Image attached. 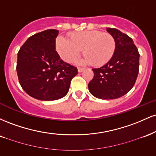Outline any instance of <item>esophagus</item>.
I'll list each match as a JSON object with an SVG mask.
<instances>
[{"label":"esophagus","mask_w":156,"mask_h":156,"mask_svg":"<svg viewBox=\"0 0 156 156\" xmlns=\"http://www.w3.org/2000/svg\"><path fill=\"white\" fill-rule=\"evenodd\" d=\"M83 70H84V68H80V67H78V73H82Z\"/></svg>","instance_id":"esophagus-1"}]
</instances>
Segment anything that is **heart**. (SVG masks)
<instances>
[{"instance_id":"obj_1","label":"heart","mask_w":156,"mask_h":156,"mask_svg":"<svg viewBox=\"0 0 156 156\" xmlns=\"http://www.w3.org/2000/svg\"><path fill=\"white\" fill-rule=\"evenodd\" d=\"M55 48L61 58L68 63L76 59L83 49L85 55L80 63L101 67L112 59L116 50V42L108 33L83 31L70 34L69 39L57 37Z\"/></svg>"}]
</instances>
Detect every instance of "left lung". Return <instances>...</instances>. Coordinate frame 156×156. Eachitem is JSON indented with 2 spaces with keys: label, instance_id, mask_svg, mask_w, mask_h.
Masks as SVG:
<instances>
[{
  "label": "left lung",
  "instance_id": "1",
  "mask_svg": "<svg viewBox=\"0 0 156 156\" xmlns=\"http://www.w3.org/2000/svg\"><path fill=\"white\" fill-rule=\"evenodd\" d=\"M114 37L116 50L103 67L92 69L94 78L88 84L93 96L102 100L117 99L133 88L139 74V53L133 41L116 28H107Z\"/></svg>",
  "mask_w": 156,
  "mask_h": 156
}]
</instances>
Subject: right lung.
<instances>
[{
	"mask_svg": "<svg viewBox=\"0 0 156 156\" xmlns=\"http://www.w3.org/2000/svg\"><path fill=\"white\" fill-rule=\"evenodd\" d=\"M58 30L31 36L17 53L19 82L28 95L40 101H55L67 94L78 69L61 59L55 51Z\"/></svg>",
	"mask_w": 156,
	"mask_h": 156,
	"instance_id": "right-lung-1",
	"label": "right lung"
}]
</instances>
